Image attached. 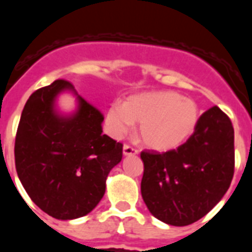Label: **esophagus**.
I'll list each match as a JSON object with an SVG mask.
<instances>
[{"label":"esophagus","instance_id":"1","mask_svg":"<svg viewBox=\"0 0 252 252\" xmlns=\"http://www.w3.org/2000/svg\"><path fill=\"white\" fill-rule=\"evenodd\" d=\"M137 154H139V151H137L136 149L131 148V146H128V145H124L125 157H131V155H137Z\"/></svg>","mask_w":252,"mask_h":252}]
</instances>
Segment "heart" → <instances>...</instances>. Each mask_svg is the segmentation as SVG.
Here are the masks:
<instances>
[{"mask_svg":"<svg viewBox=\"0 0 252 252\" xmlns=\"http://www.w3.org/2000/svg\"><path fill=\"white\" fill-rule=\"evenodd\" d=\"M197 121V104L170 91L130 95L124 104H112L106 115L107 128L113 137H122L133 122H139L144 145L158 151L183 144L194 131Z\"/></svg>","mask_w":252,"mask_h":252,"instance_id":"heart-1","label":"heart"}]
</instances>
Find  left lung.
Wrapping results in <instances>:
<instances>
[{"instance_id": "obj_1", "label": "left lung", "mask_w": 252, "mask_h": 252, "mask_svg": "<svg viewBox=\"0 0 252 252\" xmlns=\"http://www.w3.org/2000/svg\"><path fill=\"white\" fill-rule=\"evenodd\" d=\"M231 120L217 106L198 119L186 144L166 153L142 151L141 195L151 215L171 226L201 220L226 194L233 177Z\"/></svg>"}]
</instances>
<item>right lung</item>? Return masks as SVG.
<instances>
[{
  "label": "right lung",
  "instance_id": "right-lung-1",
  "mask_svg": "<svg viewBox=\"0 0 252 252\" xmlns=\"http://www.w3.org/2000/svg\"><path fill=\"white\" fill-rule=\"evenodd\" d=\"M64 92L76 97L70 114L57 108ZM102 113L63 79L26 102L15 140L16 171L31 201L51 217H83L103 197L107 177L122 159V144L102 133Z\"/></svg>",
  "mask_w": 252,
  "mask_h": 252
}]
</instances>
